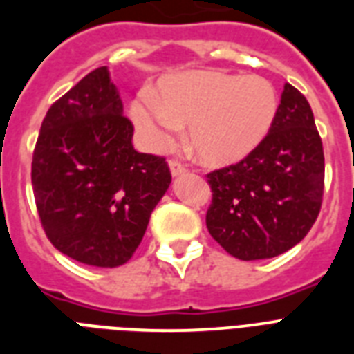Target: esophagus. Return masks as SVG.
Returning a JSON list of instances; mask_svg holds the SVG:
<instances>
[{
    "label": "esophagus",
    "mask_w": 354,
    "mask_h": 354,
    "mask_svg": "<svg viewBox=\"0 0 354 354\" xmlns=\"http://www.w3.org/2000/svg\"><path fill=\"white\" fill-rule=\"evenodd\" d=\"M169 167H171L172 176H180V174H183V172L187 171V169H185V165H182V163H180V161H176V160L169 161Z\"/></svg>",
    "instance_id": "obj_1"
}]
</instances>
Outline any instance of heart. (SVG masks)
<instances>
[{
  "label": "heart",
  "instance_id": "heart-1",
  "mask_svg": "<svg viewBox=\"0 0 354 354\" xmlns=\"http://www.w3.org/2000/svg\"><path fill=\"white\" fill-rule=\"evenodd\" d=\"M132 119L152 150H165L187 127L193 152L207 165H230L257 147L277 113V93L257 75L189 71L167 79L158 101L143 97L132 104Z\"/></svg>",
  "mask_w": 354,
  "mask_h": 354
}]
</instances>
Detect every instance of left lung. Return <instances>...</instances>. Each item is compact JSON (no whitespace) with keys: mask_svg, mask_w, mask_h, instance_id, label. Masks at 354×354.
<instances>
[{"mask_svg":"<svg viewBox=\"0 0 354 354\" xmlns=\"http://www.w3.org/2000/svg\"><path fill=\"white\" fill-rule=\"evenodd\" d=\"M324 178V145L310 104L285 84L266 138L239 163L207 174V230L241 261L281 255L318 218Z\"/></svg>","mask_w":354,"mask_h":354,"instance_id":"left-lung-1","label":"left lung"}]
</instances>
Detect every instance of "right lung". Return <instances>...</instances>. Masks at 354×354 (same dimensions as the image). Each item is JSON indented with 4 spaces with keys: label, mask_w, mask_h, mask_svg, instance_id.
Masks as SVG:
<instances>
[{
    "label": "right lung",
    "mask_w": 354,
    "mask_h": 354,
    "mask_svg": "<svg viewBox=\"0 0 354 354\" xmlns=\"http://www.w3.org/2000/svg\"><path fill=\"white\" fill-rule=\"evenodd\" d=\"M106 66L53 102L32 154V191L47 239L101 268L132 257L171 185L165 158L141 154Z\"/></svg>",
    "instance_id": "add662e5"
}]
</instances>
